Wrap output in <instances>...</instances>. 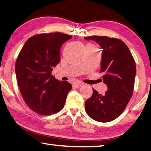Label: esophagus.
<instances>
[{"label": "esophagus", "instance_id": "esophagus-1", "mask_svg": "<svg viewBox=\"0 0 151 151\" xmlns=\"http://www.w3.org/2000/svg\"><path fill=\"white\" fill-rule=\"evenodd\" d=\"M82 85H83V83H74L73 86L74 88H80V87L82 86Z\"/></svg>", "mask_w": 151, "mask_h": 151}]
</instances>
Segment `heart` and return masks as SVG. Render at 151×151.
Wrapping results in <instances>:
<instances>
[{
	"mask_svg": "<svg viewBox=\"0 0 151 151\" xmlns=\"http://www.w3.org/2000/svg\"><path fill=\"white\" fill-rule=\"evenodd\" d=\"M87 46H93V47H96V46H94V45L91 44H88V45H87Z\"/></svg>",
	"mask_w": 151,
	"mask_h": 151,
	"instance_id": "heart-1",
	"label": "heart"
}]
</instances>
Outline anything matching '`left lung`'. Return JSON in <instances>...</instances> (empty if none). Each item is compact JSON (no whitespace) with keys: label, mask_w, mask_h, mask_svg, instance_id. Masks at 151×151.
Here are the masks:
<instances>
[{"label":"left lung","mask_w":151,"mask_h":151,"mask_svg":"<svg viewBox=\"0 0 151 151\" xmlns=\"http://www.w3.org/2000/svg\"><path fill=\"white\" fill-rule=\"evenodd\" d=\"M84 38L96 41L104 50L99 72L104 73V83L108 88L104 95L93 89L85 110L95 121L109 122L123 112L133 96L136 63L129 47L120 39L99 36Z\"/></svg>","instance_id":"1"}]
</instances>
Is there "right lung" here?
Here are the masks:
<instances>
[{
  "label": "right lung",
  "mask_w": 151,
  "mask_h": 151,
  "mask_svg": "<svg viewBox=\"0 0 151 151\" xmlns=\"http://www.w3.org/2000/svg\"><path fill=\"white\" fill-rule=\"evenodd\" d=\"M72 37L54 32L39 34L25 42L18 54L15 71L24 101L30 109L42 115L59 112L64 106L71 83L52 75L60 61V47Z\"/></svg>",
  "instance_id": "obj_1"
}]
</instances>
